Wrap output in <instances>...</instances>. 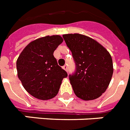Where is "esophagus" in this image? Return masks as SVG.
Instances as JSON below:
<instances>
[{
	"label": "esophagus",
	"instance_id": "esophagus-1",
	"mask_svg": "<svg viewBox=\"0 0 130 130\" xmlns=\"http://www.w3.org/2000/svg\"><path fill=\"white\" fill-rule=\"evenodd\" d=\"M63 69H64V70H65L66 71H67V65H64V66L63 67Z\"/></svg>",
	"mask_w": 130,
	"mask_h": 130
}]
</instances>
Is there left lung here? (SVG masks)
Listing matches in <instances>:
<instances>
[{
  "label": "left lung",
  "instance_id": "left-lung-1",
  "mask_svg": "<svg viewBox=\"0 0 130 130\" xmlns=\"http://www.w3.org/2000/svg\"><path fill=\"white\" fill-rule=\"evenodd\" d=\"M72 53L76 71L69 75L73 92L84 101L98 99L109 86L113 73L112 58L95 40L79 34H63Z\"/></svg>",
  "mask_w": 130,
  "mask_h": 130
}]
</instances>
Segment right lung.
I'll list each match as a JSON object with an SVG mask.
<instances>
[{
    "label": "right lung",
    "mask_w": 130,
    "mask_h": 130,
    "mask_svg": "<svg viewBox=\"0 0 130 130\" xmlns=\"http://www.w3.org/2000/svg\"><path fill=\"white\" fill-rule=\"evenodd\" d=\"M63 40L59 35L46 36L31 42L17 60V75L25 90L40 100L58 94L67 72L59 66L53 53Z\"/></svg>",
    "instance_id": "1"
}]
</instances>
